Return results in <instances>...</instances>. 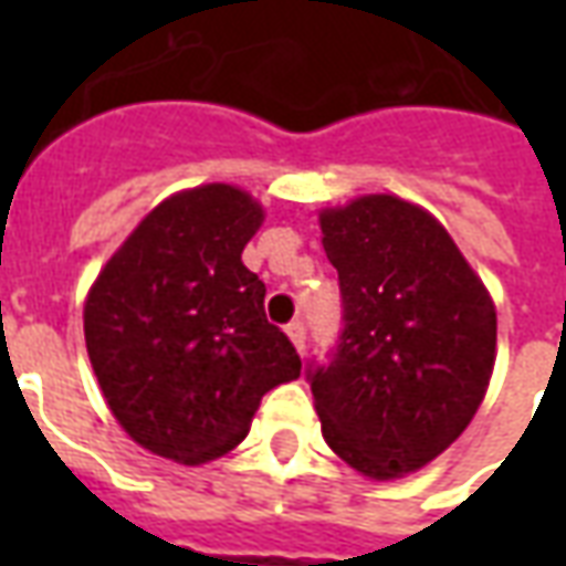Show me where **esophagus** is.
Segmentation results:
<instances>
[{
	"label": "esophagus",
	"mask_w": 566,
	"mask_h": 566,
	"mask_svg": "<svg viewBox=\"0 0 566 566\" xmlns=\"http://www.w3.org/2000/svg\"><path fill=\"white\" fill-rule=\"evenodd\" d=\"M287 336H291V343L296 345V352L303 355V352H306V324H303V321H291V324H287Z\"/></svg>",
	"instance_id": "esophagus-1"
}]
</instances>
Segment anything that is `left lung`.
Here are the masks:
<instances>
[{
  "label": "left lung",
  "mask_w": 566,
  "mask_h": 566,
  "mask_svg": "<svg viewBox=\"0 0 566 566\" xmlns=\"http://www.w3.org/2000/svg\"><path fill=\"white\" fill-rule=\"evenodd\" d=\"M343 331L306 381L324 439L369 479L412 473L470 424L494 369L497 315L451 235L403 199L321 214Z\"/></svg>",
  "instance_id": "left-lung-1"
}]
</instances>
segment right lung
Listing matches in <instances>:
<instances>
[{
    "label": "right lung",
    "instance_id": "right-lung-1",
    "mask_svg": "<svg viewBox=\"0 0 566 566\" xmlns=\"http://www.w3.org/2000/svg\"><path fill=\"white\" fill-rule=\"evenodd\" d=\"M263 209L206 185L166 199L105 263L84 339L108 409L139 446L202 463L239 446L260 397L300 376L294 343L266 321V284L242 263Z\"/></svg>",
    "mask_w": 566,
    "mask_h": 566
}]
</instances>
